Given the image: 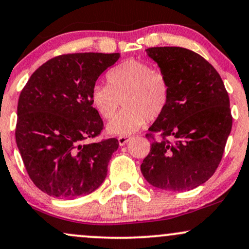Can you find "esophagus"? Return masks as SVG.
<instances>
[{"label":"esophagus","instance_id":"esophagus-1","mask_svg":"<svg viewBox=\"0 0 249 249\" xmlns=\"http://www.w3.org/2000/svg\"><path fill=\"white\" fill-rule=\"evenodd\" d=\"M131 138H132V137H130V136H119L118 137L119 145H121V146H124V145L126 144L128 141H131Z\"/></svg>","mask_w":249,"mask_h":249}]
</instances>
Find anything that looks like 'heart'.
<instances>
[{
  "instance_id": "heart-1",
  "label": "heart",
  "mask_w": 249,
  "mask_h": 249,
  "mask_svg": "<svg viewBox=\"0 0 249 249\" xmlns=\"http://www.w3.org/2000/svg\"><path fill=\"white\" fill-rule=\"evenodd\" d=\"M107 85H95L90 101L103 119L112 118L122 103L123 110L107 124L116 136H127L146 121H154L170 102V83L164 73L147 63L127 59L107 73Z\"/></svg>"
}]
</instances>
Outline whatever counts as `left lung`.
<instances>
[{"instance_id":"1","label":"left lung","mask_w":249,"mask_h":249,"mask_svg":"<svg viewBox=\"0 0 249 249\" xmlns=\"http://www.w3.org/2000/svg\"><path fill=\"white\" fill-rule=\"evenodd\" d=\"M170 83L166 110L146 133L151 151L141 166L157 188L185 192L213 176L232 130L230 97L212 64L192 50L179 47L146 49ZM162 139L157 141L154 133Z\"/></svg>"}]
</instances>
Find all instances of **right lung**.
Masks as SVG:
<instances>
[{"label":"right lung","instance_id":"obj_1","mask_svg":"<svg viewBox=\"0 0 249 249\" xmlns=\"http://www.w3.org/2000/svg\"><path fill=\"white\" fill-rule=\"evenodd\" d=\"M119 53H64L42 64L18 98L16 144L30 179L56 198L93 192L107 178L116 138L85 142L104 128L90 93Z\"/></svg>","mask_w":249,"mask_h":249}]
</instances>
